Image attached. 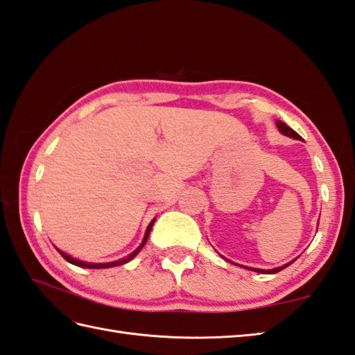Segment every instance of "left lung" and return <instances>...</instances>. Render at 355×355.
<instances>
[{"mask_svg": "<svg viewBox=\"0 0 355 355\" xmlns=\"http://www.w3.org/2000/svg\"><path fill=\"white\" fill-rule=\"evenodd\" d=\"M277 128H279V130L282 132L283 135H286V137H291V138H294V140H302V137L297 134L295 130H293L291 129L289 126H286V124H284L283 121H277ZM291 263H288V265H284V266H282V268H275V269H270V270H263V269H251V270H255V272H260V274H275V272H279V270H282V269H284L286 266H289Z\"/></svg>", "mask_w": 355, "mask_h": 355, "instance_id": "8db88e82", "label": "left lung"}]
</instances>
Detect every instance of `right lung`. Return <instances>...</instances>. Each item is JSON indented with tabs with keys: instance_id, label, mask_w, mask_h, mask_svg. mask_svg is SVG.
I'll return each mask as SVG.
<instances>
[{
	"instance_id": "obj_1",
	"label": "right lung",
	"mask_w": 355,
	"mask_h": 355,
	"mask_svg": "<svg viewBox=\"0 0 355 355\" xmlns=\"http://www.w3.org/2000/svg\"><path fill=\"white\" fill-rule=\"evenodd\" d=\"M154 221H155V218L150 221L149 226H148V229H146V235H144V239H143V241H141V245L138 246L134 252H132L130 255H128L126 259H123V260H118V261H110V263H86V261H80V260H76V259H72L71 255H67V254H64V252H61L60 249H58V252L61 254V257H62V259H64L66 261L72 263V265H75V266H80V268H90V269H104V268H114V266H120V265H124V263H128L129 260L134 259V257H135L138 252L141 251V248L146 245V241H148V239H149V234H150V229H152V225H154Z\"/></svg>"
}]
</instances>
